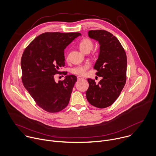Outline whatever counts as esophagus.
Here are the masks:
<instances>
[{"label":"esophagus","instance_id":"1","mask_svg":"<svg viewBox=\"0 0 156 156\" xmlns=\"http://www.w3.org/2000/svg\"><path fill=\"white\" fill-rule=\"evenodd\" d=\"M77 79H78V80H80L84 79V78L82 77V76H78V77H77Z\"/></svg>","mask_w":156,"mask_h":156}]
</instances>
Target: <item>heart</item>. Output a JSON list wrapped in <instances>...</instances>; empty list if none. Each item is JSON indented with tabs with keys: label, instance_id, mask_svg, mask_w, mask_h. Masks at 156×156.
<instances>
[{
	"label": "heart",
	"instance_id": "heart-1",
	"mask_svg": "<svg viewBox=\"0 0 156 156\" xmlns=\"http://www.w3.org/2000/svg\"><path fill=\"white\" fill-rule=\"evenodd\" d=\"M78 46L79 49L84 54L87 52L89 53L93 49L94 47V43L91 39L86 37L80 41ZM90 66L91 65L89 63L76 66L72 70V73L76 75L83 76L86 73L87 70L90 69Z\"/></svg>",
	"mask_w": 156,
	"mask_h": 156
}]
</instances>
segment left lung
I'll list each match as a JSON object with an SVG mask.
<instances>
[{
	"label": "left lung",
	"instance_id": "left-lung-1",
	"mask_svg": "<svg viewBox=\"0 0 156 156\" xmlns=\"http://www.w3.org/2000/svg\"><path fill=\"white\" fill-rule=\"evenodd\" d=\"M88 35L100 44L99 58L94 69L102 79L98 83L91 78L87 80L89 87L86 96L90 104L104 108L114 103L126 83V55L119 39L110 32L91 30Z\"/></svg>",
	"mask_w": 156,
	"mask_h": 156
}]
</instances>
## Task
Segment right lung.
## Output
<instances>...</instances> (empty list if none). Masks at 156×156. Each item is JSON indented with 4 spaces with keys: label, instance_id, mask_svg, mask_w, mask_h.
I'll return each instance as SVG.
<instances>
[{
    "label": "right lung",
    "instance_id": "obj_1",
    "mask_svg": "<svg viewBox=\"0 0 156 156\" xmlns=\"http://www.w3.org/2000/svg\"><path fill=\"white\" fill-rule=\"evenodd\" d=\"M80 33H44L32 41L21 59V81L36 104L49 113H57L68 105L77 78L66 76L56 83L54 75L65 66L64 49Z\"/></svg>",
    "mask_w": 156,
    "mask_h": 156
}]
</instances>
